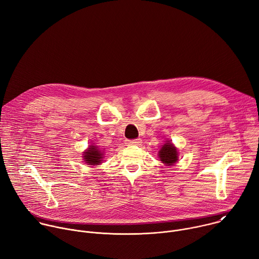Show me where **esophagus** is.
Returning <instances> with one entry per match:
<instances>
[{"label": "esophagus", "instance_id": "1", "mask_svg": "<svg viewBox=\"0 0 259 259\" xmlns=\"http://www.w3.org/2000/svg\"><path fill=\"white\" fill-rule=\"evenodd\" d=\"M126 142H127V144H129V145H137V144H140L141 143V139L140 138H137V139H128V140H126Z\"/></svg>", "mask_w": 259, "mask_h": 259}]
</instances>
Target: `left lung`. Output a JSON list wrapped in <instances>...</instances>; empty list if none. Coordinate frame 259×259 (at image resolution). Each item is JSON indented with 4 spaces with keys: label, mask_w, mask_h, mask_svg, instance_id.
Instances as JSON below:
<instances>
[{
    "label": "left lung",
    "mask_w": 259,
    "mask_h": 259,
    "mask_svg": "<svg viewBox=\"0 0 259 259\" xmlns=\"http://www.w3.org/2000/svg\"><path fill=\"white\" fill-rule=\"evenodd\" d=\"M159 158L166 166L174 165L178 161V153L175 145L170 141H166L159 151Z\"/></svg>",
    "instance_id": "8db88e82"
}]
</instances>
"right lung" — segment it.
Listing matches in <instances>:
<instances>
[{
    "label": "right lung",
    "mask_w": 259,
    "mask_h": 259,
    "mask_svg": "<svg viewBox=\"0 0 259 259\" xmlns=\"http://www.w3.org/2000/svg\"><path fill=\"white\" fill-rule=\"evenodd\" d=\"M83 155L84 162L87 163V165L91 166L99 165L103 159V152L102 150H99L97 145H90Z\"/></svg>",
    "instance_id": "add662e5"
}]
</instances>
